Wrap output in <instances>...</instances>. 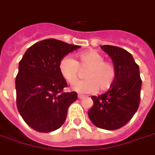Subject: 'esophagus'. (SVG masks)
I'll list each match as a JSON object with an SVG mask.
<instances>
[{"label": "esophagus", "mask_w": 155, "mask_h": 155, "mask_svg": "<svg viewBox=\"0 0 155 155\" xmlns=\"http://www.w3.org/2000/svg\"><path fill=\"white\" fill-rule=\"evenodd\" d=\"M78 97L79 99H84V98H85V96H84V95L78 94Z\"/></svg>", "instance_id": "1"}]
</instances>
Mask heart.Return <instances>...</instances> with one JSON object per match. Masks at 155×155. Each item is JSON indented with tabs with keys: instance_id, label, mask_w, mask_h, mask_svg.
Masks as SVG:
<instances>
[{
	"instance_id": "obj_1",
	"label": "heart",
	"mask_w": 155,
	"mask_h": 155,
	"mask_svg": "<svg viewBox=\"0 0 155 155\" xmlns=\"http://www.w3.org/2000/svg\"><path fill=\"white\" fill-rule=\"evenodd\" d=\"M85 80L75 84L73 89L81 93H91L97 90L106 91L116 81V69L113 63L105 60V57L96 50L82 52L74 60L69 57L62 58L58 70L63 78L73 85L78 80L80 70H85Z\"/></svg>"
}]
</instances>
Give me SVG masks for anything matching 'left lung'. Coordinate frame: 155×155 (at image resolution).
Masks as SVG:
<instances>
[{"label": "left lung", "instance_id": "1", "mask_svg": "<svg viewBox=\"0 0 155 155\" xmlns=\"http://www.w3.org/2000/svg\"><path fill=\"white\" fill-rule=\"evenodd\" d=\"M101 48L113 61L116 78L107 92L91 97L93 107L88 116L98 128L114 130L127 124L138 110L142 80L139 65L129 52L112 45H101Z\"/></svg>", "mask_w": 155, "mask_h": 155}]
</instances>
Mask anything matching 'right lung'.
<instances>
[{"mask_svg":"<svg viewBox=\"0 0 155 155\" xmlns=\"http://www.w3.org/2000/svg\"><path fill=\"white\" fill-rule=\"evenodd\" d=\"M79 48L47 39L30 47L20 61L15 78L16 106L25 123L36 131H54L65 122L68 107L77 100L78 93L64 91L68 83L61 76L58 64Z\"/></svg>","mask_w":155,"mask_h":155,"instance_id":"right-lung-1","label":"right lung"}]
</instances>
